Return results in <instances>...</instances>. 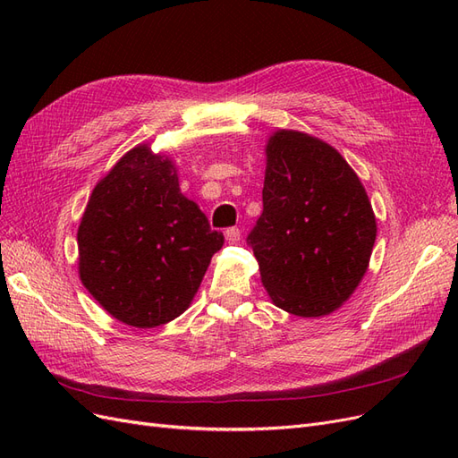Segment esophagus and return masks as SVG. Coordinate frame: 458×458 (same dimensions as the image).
<instances>
[{
    "label": "esophagus",
    "mask_w": 458,
    "mask_h": 458,
    "mask_svg": "<svg viewBox=\"0 0 458 458\" xmlns=\"http://www.w3.org/2000/svg\"><path fill=\"white\" fill-rule=\"evenodd\" d=\"M225 241H227L229 244L239 242V241H241V229H239V227H229V229L225 231Z\"/></svg>",
    "instance_id": "1"
}]
</instances>
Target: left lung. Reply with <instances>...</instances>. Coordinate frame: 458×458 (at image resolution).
<instances>
[{
  "instance_id": "1",
  "label": "left lung",
  "mask_w": 458,
  "mask_h": 458,
  "mask_svg": "<svg viewBox=\"0 0 458 458\" xmlns=\"http://www.w3.org/2000/svg\"><path fill=\"white\" fill-rule=\"evenodd\" d=\"M263 212L248 234L276 308L298 317L338 310L367 273L372 206L352 165L308 133L269 137Z\"/></svg>"
}]
</instances>
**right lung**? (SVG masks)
Masks as SVG:
<instances>
[{"label":"right lung","mask_w":458,"mask_h":458,"mask_svg":"<svg viewBox=\"0 0 458 458\" xmlns=\"http://www.w3.org/2000/svg\"><path fill=\"white\" fill-rule=\"evenodd\" d=\"M224 233L182 195L170 158L140 145L95 185L78 227L80 279L118 321L155 328L195 298Z\"/></svg>","instance_id":"add662e5"}]
</instances>
